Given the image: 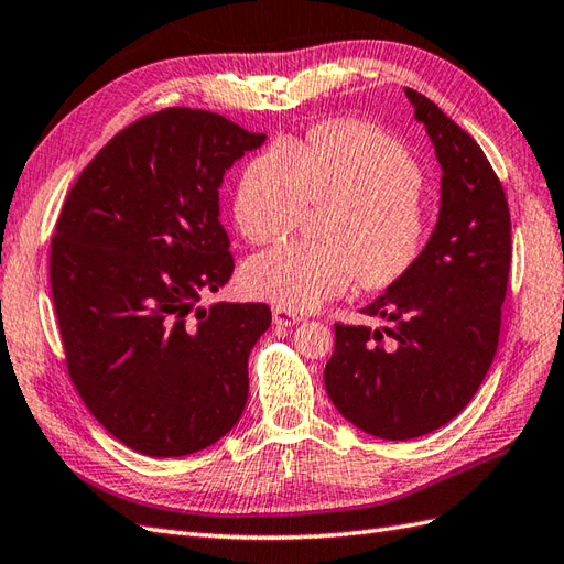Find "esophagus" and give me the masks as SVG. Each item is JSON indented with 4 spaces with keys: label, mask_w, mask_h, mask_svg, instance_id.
<instances>
[{
    "label": "esophagus",
    "mask_w": 564,
    "mask_h": 564,
    "mask_svg": "<svg viewBox=\"0 0 564 564\" xmlns=\"http://www.w3.org/2000/svg\"><path fill=\"white\" fill-rule=\"evenodd\" d=\"M300 319V314L297 312H293V310H288V307H273V324H279V326H293V324H297Z\"/></svg>",
    "instance_id": "esophagus-1"
}]
</instances>
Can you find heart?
Listing matches in <instances>:
<instances>
[{"mask_svg":"<svg viewBox=\"0 0 564 564\" xmlns=\"http://www.w3.org/2000/svg\"><path fill=\"white\" fill-rule=\"evenodd\" d=\"M423 173L401 143L379 129L336 120L305 141H276L250 161L235 189L240 232L264 245L291 232L307 202H332L326 242L291 240L242 269L252 297L288 310H314L348 293L399 281L423 254L430 232Z\"/></svg>","mask_w":564,"mask_h":564,"instance_id":"1","label":"heart"}]
</instances>
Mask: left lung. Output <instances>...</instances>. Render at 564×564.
I'll use <instances>...</instances> for the list:
<instances>
[{"instance_id":"left-lung-1","label":"left lung","mask_w":564,"mask_h":564,"mask_svg":"<svg viewBox=\"0 0 564 564\" xmlns=\"http://www.w3.org/2000/svg\"><path fill=\"white\" fill-rule=\"evenodd\" d=\"M442 167L437 226L423 254L365 307L391 326L336 324L324 387L346 421L382 440L447 425L476 397L500 341L512 261L509 206L476 139L405 88Z\"/></svg>"}]
</instances>
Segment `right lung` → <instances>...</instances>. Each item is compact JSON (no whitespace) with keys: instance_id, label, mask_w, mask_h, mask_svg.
<instances>
[{"instance_id":"1","label":"right lung","mask_w":564,"mask_h":564,"mask_svg":"<svg viewBox=\"0 0 564 564\" xmlns=\"http://www.w3.org/2000/svg\"><path fill=\"white\" fill-rule=\"evenodd\" d=\"M264 134L165 108L115 134L67 194L50 283L72 382L112 437L147 456L212 447L240 421L264 303L202 307L232 276L226 170Z\"/></svg>"}]
</instances>
